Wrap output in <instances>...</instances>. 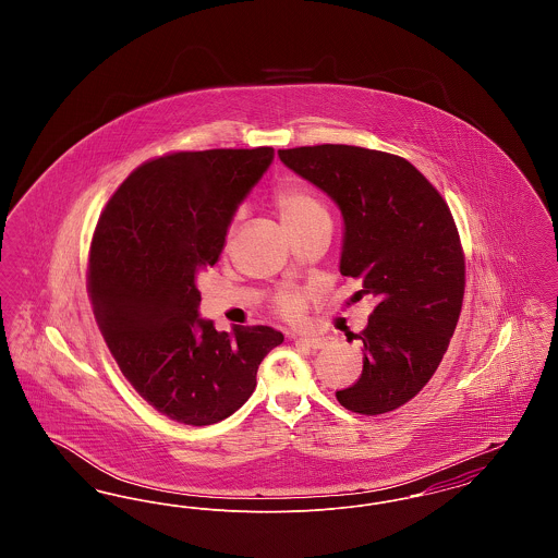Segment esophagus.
<instances>
[{
	"label": "esophagus",
	"mask_w": 558,
	"mask_h": 558,
	"mask_svg": "<svg viewBox=\"0 0 558 558\" xmlns=\"http://www.w3.org/2000/svg\"><path fill=\"white\" fill-rule=\"evenodd\" d=\"M296 343L316 351V349H324V347L328 345V339L326 337H299Z\"/></svg>",
	"instance_id": "obj_1"
}]
</instances>
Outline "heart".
<instances>
[{
  "label": "heart",
  "instance_id": "heart-1",
  "mask_svg": "<svg viewBox=\"0 0 558 558\" xmlns=\"http://www.w3.org/2000/svg\"><path fill=\"white\" fill-rule=\"evenodd\" d=\"M274 205L280 213V219L289 232L299 230V228L316 221L319 217H328V211L318 196L310 187L296 184V182H287V184L276 187ZM278 312L284 318H299L303 314V299L299 294L280 296Z\"/></svg>",
  "mask_w": 558,
  "mask_h": 558
}]
</instances>
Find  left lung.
I'll list each match as a JSON object with an SVG mask.
<instances>
[{
  "label": "left lung",
  "mask_w": 558,
  "mask_h": 558,
  "mask_svg": "<svg viewBox=\"0 0 558 558\" xmlns=\"http://www.w3.org/2000/svg\"><path fill=\"white\" fill-rule=\"evenodd\" d=\"M296 175L326 192L343 215L341 274L378 299L364 371L339 403L385 414L414 398L450 345L464 296V255L450 209L405 159L345 144L278 150Z\"/></svg>",
  "instance_id": "left-lung-1"
}]
</instances>
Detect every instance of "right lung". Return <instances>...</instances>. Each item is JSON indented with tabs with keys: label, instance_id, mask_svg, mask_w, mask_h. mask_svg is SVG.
<instances>
[{
	"label": "right lung",
	"instance_id": "add662e5",
	"mask_svg": "<svg viewBox=\"0 0 558 558\" xmlns=\"http://www.w3.org/2000/svg\"><path fill=\"white\" fill-rule=\"evenodd\" d=\"M274 148L173 153L137 167L108 201L89 248V296L108 349L160 414L205 426L234 414L284 341L271 326L217 332L198 271L215 266L234 213Z\"/></svg>",
	"mask_w": 558,
	"mask_h": 558
}]
</instances>
